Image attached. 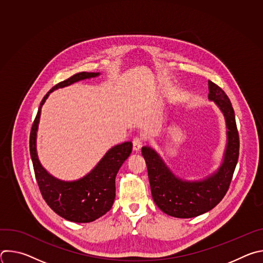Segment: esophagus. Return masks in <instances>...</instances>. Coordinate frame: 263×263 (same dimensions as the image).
<instances>
[{
    "label": "esophagus",
    "instance_id": "34e87169",
    "mask_svg": "<svg viewBox=\"0 0 263 263\" xmlns=\"http://www.w3.org/2000/svg\"><path fill=\"white\" fill-rule=\"evenodd\" d=\"M132 142H133V149H134V151L138 152L142 146V138L141 137H135Z\"/></svg>",
    "mask_w": 263,
    "mask_h": 263
}]
</instances>
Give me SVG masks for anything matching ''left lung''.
I'll return each mask as SVG.
<instances>
[{"mask_svg":"<svg viewBox=\"0 0 263 263\" xmlns=\"http://www.w3.org/2000/svg\"><path fill=\"white\" fill-rule=\"evenodd\" d=\"M208 99L223 114L227 125V146L218 170L201 181H185L176 177L155 149L142 146L141 154L147 167L155 204L164 213L191 218L214 208L227 194L239 156V135L232 104L224 91L208 81Z\"/></svg>","mask_w":263,"mask_h":263,"instance_id":"obj_1","label":"left lung"}]
</instances>
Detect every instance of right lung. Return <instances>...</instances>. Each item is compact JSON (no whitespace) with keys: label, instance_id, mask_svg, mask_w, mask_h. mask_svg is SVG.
Segmentation results:
<instances>
[{"label":"right lung","instance_id":"obj_1","mask_svg":"<svg viewBox=\"0 0 263 263\" xmlns=\"http://www.w3.org/2000/svg\"><path fill=\"white\" fill-rule=\"evenodd\" d=\"M99 74L82 71L56 84L41 102L30 133V155L43 198L58 215L74 222L93 221L111 209L116 199V177L132 152V142L126 141L111 147L85 177L76 181H62L50 175L41 164L36 152V132L42 107L53 90Z\"/></svg>","mask_w":263,"mask_h":263}]
</instances>
